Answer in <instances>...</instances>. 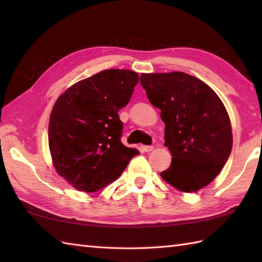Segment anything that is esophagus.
Masks as SVG:
<instances>
[{"label": "esophagus", "instance_id": "34e87169", "mask_svg": "<svg viewBox=\"0 0 262 262\" xmlns=\"http://www.w3.org/2000/svg\"><path fill=\"white\" fill-rule=\"evenodd\" d=\"M142 149L144 152H151V151H153L154 149V146H152V145H144V146H142Z\"/></svg>", "mask_w": 262, "mask_h": 262}]
</instances>
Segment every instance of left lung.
I'll return each mask as SVG.
<instances>
[{"mask_svg": "<svg viewBox=\"0 0 262 262\" xmlns=\"http://www.w3.org/2000/svg\"><path fill=\"white\" fill-rule=\"evenodd\" d=\"M141 84L165 124L164 145L172 155L161 177L183 192H196L219 176L233 135L229 114L215 91L183 72L143 73Z\"/></svg>", "mask_w": 262, "mask_h": 262, "instance_id": "obj_1", "label": "left lung"}]
</instances>
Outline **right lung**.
<instances>
[{
    "mask_svg": "<svg viewBox=\"0 0 262 262\" xmlns=\"http://www.w3.org/2000/svg\"><path fill=\"white\" fill-rule=\"evenodd\" d=\"M138 79L129 70H104L70 86L55 102L49 151L55 170L77 190L94 192L108 186L140 154L120 142L118 115Z\"/></svg>",
    "mask_w": 262,
    "mask_h": 262,
    "instance_id": "add662e5",
    "label": "right lung"
}]
</instances>
